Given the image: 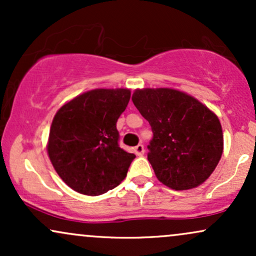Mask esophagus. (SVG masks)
I'll return each mask as SVG.
<instances>
[{"instance_id":"obj_1","label":"esophagus","mask_w":256,"mask_h":256,"mask_svg":"<svg viewBox=\"0 0 256 256\" xmlns=\"http://www.w3.org/2000/svg\"><path fill=\"white\" fill-rule=\"evenodd\" d=\"M134 154L137 155V156H142L143 154H144V146H143L142 144H138L134 146Z\"/></svg>"}]
</instances>
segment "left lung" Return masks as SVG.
Wrapping results in <instances>:
<instances>
[{
  "label": "left lung",
  "instance_id": "left-lung-1",
  "mask_svg": "<svg viewBox=\"0 0 256 256\" xmlns=\"http://www.w3.org/2000/svg\"><path fill=\"white\" fill-rule=\"evenodd\" d=\"M132 102L152 126L148 160L166 186L188 190L212 174L224 148L218 116L174 89L136 90Z\"/></svg>",
  "mask_w": 256,
  "mask_h": 256
}]
</instances>
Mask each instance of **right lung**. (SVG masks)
I'll use <instances>...</instances> for the list:
<instances>
[{
  "instance_id": "add662e5",
  "label": "right lung",
  "mask_w": 256,
  "mask_h": 256,
  "mask_svg": "<svg viewBox=\"0 0 256 256\" xmlns=\"http://www.w3.org/2000/svg\"><path fill=\"white\" fill-rule=\"evenodd\" d=\"M130 96L128 89L91 90L55 114L49 132V158L74 192L102 195L125 179L136 155L119 146L116 122Z\"/></svg>"
}]
</instances>
